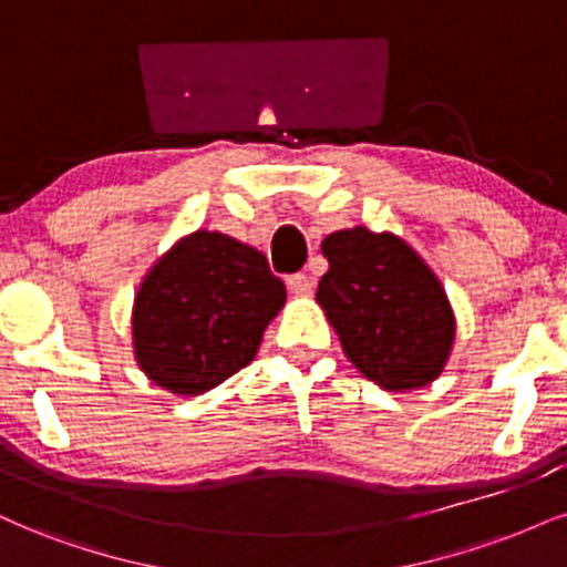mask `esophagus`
<instances>
[{
  "mask_svg": "<svg viewBox=\"0 0 567 567\" xmlns=\"http://www.w3.org/2000/svg\"><path fill=\"white\" fill-rule=\"evenodd\" d=\"M289 291L295 297H312V289H316V284H312L310 276H305V272H295V276H289Z\"/></svg>",
  "mask_w": 567,
  "mask_h": 567,
  "instance_id": "34e87169",
  "label": "esophagus"
}]
</instances>
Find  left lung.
<instances>
[{
	"label": "left lung",
	"mask_w": 567,
	"mask_h": 567,
	"mask_svg": "<svg viewBox=\"0 0 567 567\" xmlns=\"http://www.w3.org/2000/svg\"><path fill=\"white\" fill-rule=\"evenodd\" d=\"M318 305L347 360L375 386L423 389L450 362L457 318L439 276L396 234L365 226L328 234Z\"/></svg>",
	"instance_id": "1"
}]
</instances>
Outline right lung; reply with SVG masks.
<instances>
[{"instance_id":"add662e5","label":"right lung","mask_w":567,"mask_h":567,"mask_svg":"<svg viewBox=\"0 0 567 567\" xmlns=\"http://www.w3.org/2000/svg\"><path fill=\"white\" fill-rule=\"evenodd\" d=\"M286 286L262 251L220 230L181 236L144 272L131 310L142 373L176 396H199L255 360Z\"/></svg>"}]
</instances>
